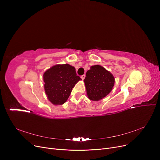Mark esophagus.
<instances>
[{
	"mask_svg": "<svg viewBox=\"0 0 160 160\" xmlns=\"http://www.w3.org/2000/svg\"><path fill=\"white\" fill-rule=\"evenodd\" d=\"M85 77H86V75L85 74H83V75H82L81 76V78L82 79V80H83L85 78Z\"/></svg>",
	"mask_w": 160,
	"mask_h": 160,
	"instance_id": "1",
	"label": "esophagus"
}]
</instances>
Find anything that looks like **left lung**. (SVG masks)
I'll return each mask as SVG.
<instances>
[{
  "instance_id": "1",
  "label": "left lung",
  "mask_w": 160,
  "mask_h": 160,
  "mask_svg": "<svg viewBox=\"0 0 160 160\" xmlns=\"http://www.w3.org/2000/svg\"><path fill=\"white\" fill-rule=\"evenodd\" d=\"M87 95L91 100L98 101L107 96L114 86L113 76L100 65L91 66L84 79Z\"/></svg>"
}]
</instances>
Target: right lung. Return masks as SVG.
<instances>
[{"label":"right lung","instance_id":"1","mask_svg":"<svg viewBox=\"0 0 160 160\" xmlns=\"http://www.w3.org/2000/svg\"><path fill=\"white\" fill-rule=\"evenodd\" d=\"M45 93L53 104L65 103L75 84L81 80L74 67L69 64L56 65L43 74Z\"/></svg>","mask_w":160,"mask_h":160}]
</instances>
